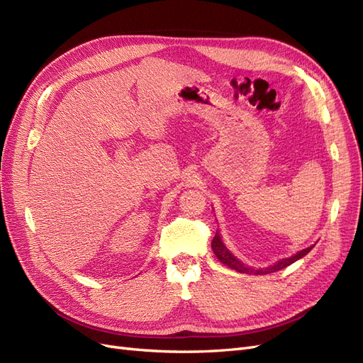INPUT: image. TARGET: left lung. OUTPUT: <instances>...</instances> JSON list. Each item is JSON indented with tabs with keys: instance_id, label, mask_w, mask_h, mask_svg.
Returning a JSON list of instances; mask_svg holds the SVG:
<instances>
[{
	"instance_id": "left-lung-1",
	"label": "left lung",
	"mask_w": 363,
	"mask_h": 363,
	"mask_svg": "<svg viewBox=\"0 0 363 363\" xmlns=\"http://www.w3.org/2000/svg\"><path fill=\"white\" fill-rule=\"evenodd\" d=\"M312 247H314V246L306 247V249H303V251L297 252L296 255H293V257H290V258L281 259V261H278V262H277V264H273L272 267L255 270V269H252V267L245 266L242 261L237 259V258H235V257L228 251V249L225 247V245L222 243L220 237H219V233H216V234H215V237H213V240H211V249H213L215 255L218 257V259H219L220 262H223L225 266H228L230 269H233V270H235V272L246 273V274H267V273H272V272H278V270H281V269H284V267H286V266L293 264L294 261H297V259H301L302 257H305V255L311 251Z\"/></svg>"
}]
</instances>
